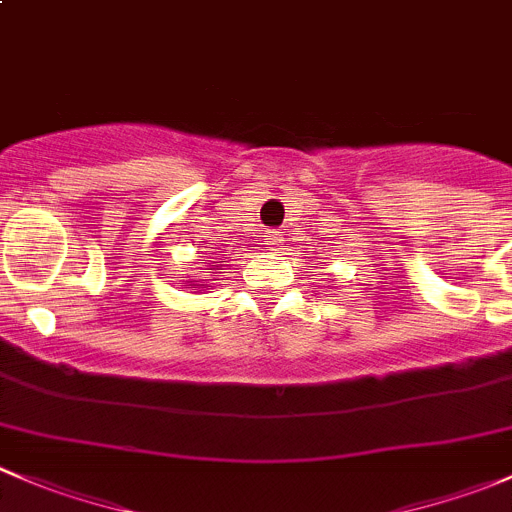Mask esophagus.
Listing matches in <instances>:
<instances>
[{
  "instance_id": "esophagus-1",
  "label": "esophagus",
  "mask_w": 512,
  "mask_h": 512,
  "mask_svg": "<svg viewBox=\"0 0 512 512\" xmlns=\"http://www.w3.org/2000/svg\"><path fill=\"white\" fill-rule=\"evenodd\" d=\"M280 242H282L280 232H272V235L267 237V245H272V247H280Z\"/></svg>"
}]
</instances>
